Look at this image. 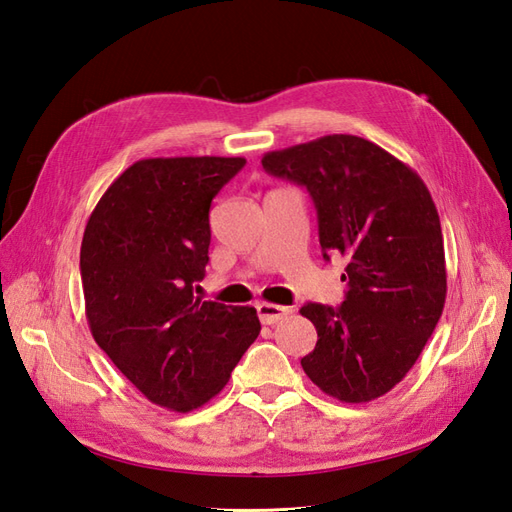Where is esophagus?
I'll use <instances>...</instances> for the list:
<instances>
[{
	"instance_id": "34e87169",
	"label": "esophagus",
	"mask_w": 512,
	"mask_h": 512,
	"mask_svg": "<svg viewBox=\"0 0 512 512\" xmlns=\"http://www.w3.org/2000/svg\"><path fill=\"white\" fill-rule=\"evenodd\" d=\"M256 309H258V318L262 324H275L290 314L288 307L275 305V303H258Z\"/></svg>"
}]
</instances>
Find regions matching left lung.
<instances>
[{"label":"left lung","instance_id":"1","mask_svg":"<svg viewBox=\"0 0 512 512\" xmlns=\"http://www.w3.org/2000/svg\"><path fill=\"white\" fill-rule=\"evenodd\" d=\"M262 166L305 185L322 256L348 260L344 303L301 307L318 331L303 371L344 404L382 397L421 356L446 301L444 239L427 185L389 151L352 134L269 151Z\"/></svg>","mask_w":512,"mask_h":512}]
</instances>
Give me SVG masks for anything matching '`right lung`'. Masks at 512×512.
Instances as JSON below:
<instances>
[{
  "label": "right lung",
  "instance_id": "right-lung-1",
  "mask_svg": "<svg viewBox=\"0 0 512 512\" xmlns=\"http://www.w3.org/2000/svg\"><path fill=\"white\" fill-rule=\"evenodd\" d=\"M245 158H147L108 185L81 243L96 344L151 404L192 412L218 395L260 333L254 307L194 294L209 209Z\"/></svg>",
  "mask_w": 512,
  "mask_h": 512
}]
</instances>
